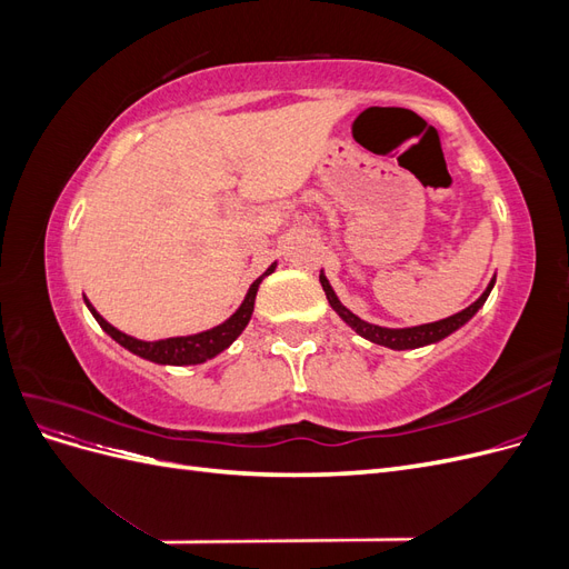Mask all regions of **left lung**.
<instances>
[{
  "label": "left lung",
  "instance_id": "8db88e82",
  "mask_svg": "<svg viewBox=\"0 0 569 569\" xmlns=\"http://www.w3.org/2000/svg\"><path fill=\"white\" fill-rule=\"evenodd\" d=\"M493 282H496V274H493V280L489 282V287L485 289V295H481L475 303H470L468 308H462L460 313H456L451 318H443V320H437V322H427V325H418V327H401V330H391V327L372 325V322H366V320H360L358 316H353L347 306H341V301L335 295V289L330 287V282H327L325 272H320V284L325 289V297H327V301H330V306L335 308V311L339 313V318L347 322L351 330H356L360 337H366L368 341L380 343V347H387V349H393V351L420 349V347H427V343H437L443 337L453 335L458 327H462L465 322H468L479 311L481 306H485L487 297L491 295V289H493Z\"/></svg>",
  "mask_w": 569,
  "mask_h": 569
}]
</instances>
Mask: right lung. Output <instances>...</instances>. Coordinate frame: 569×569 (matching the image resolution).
<instances>
[{
	"label": "right lung",
	"instance_id": "obj_1",
	"mask_svg": "<svg viewBox=\"0 0 569 569\" xmlns=\"http://www.w3.org/2000/svg\"><path fill=\"white\" fill-rule=\"evenodd\" d=\"M274 266H278V263H272L261 274V278H258L249 287L242 306H239L226 322L218 325V327H211V330H206V332L189 335V337H170V339H159V341L134 339L126 332L116 330L111 322L101 318L88 299H84V303H88L90 313L101 325V330H104L111 339H116L120 347H126L130 353L147 358V360H151V363H159V366H199V363H203V360H209V358L218 356L220 351H226L230 343L244 332V327L249 325L251 313H253V301H256L258 284L263 282L266 274H270L274 270Z\"/></svg>",
	"mask_w": 569,
	"mask_h": 569
}]
</instances>
